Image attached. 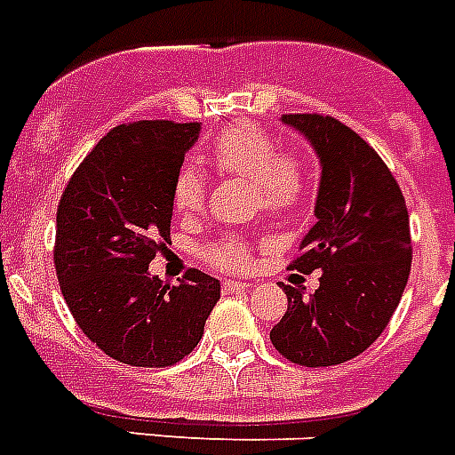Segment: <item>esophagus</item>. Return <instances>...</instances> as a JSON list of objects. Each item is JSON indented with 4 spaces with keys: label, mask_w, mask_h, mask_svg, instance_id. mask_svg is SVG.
<instances>
[{
    "label": "esophagus",
    "mask_w": 455,
    "mask_h": 455,
    "mask_svg": "<svg viewBox=\"0 0 455 455\" xmlns=\"http://www.w3.org/2000/svg\"><path fill=\"white\" fill-rule=\"evenodd\" d=\"M251 282L247 280H224V291H238V289H250Z\"/></svg>",
    "instance_id": "34e87169"
}]
</instances>
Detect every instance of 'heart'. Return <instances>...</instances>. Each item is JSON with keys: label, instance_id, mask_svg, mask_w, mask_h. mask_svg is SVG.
Here are the masks:
<instances>
[{"label": "heart", "instance_id": "b5f03b06", "mask_svg": "<svg viewBox=\"0 0 455 455\" xmlns=\"http://www.w3.org/2000/svg\"><path fill=\"white\" fill-rule=\"evenodd\" d=\"M205 162L220 178L250 182L259 210L275 220L291 215L310 185V171L303 152L296 145H277L273 133L251 122L224 129L210 143ZM205 194V182L196 171L185 166L175 173L171 198L178 215L189 217L201 212ZM204 259L220 270H243L250 263V247L240 238L227 235L205 247Z\"/></svg>", "mask_w": 455, "mask_h": 455}]
</instances>
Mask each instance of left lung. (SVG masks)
I'll return each mask as SVG.
<instances>
[{
    "mask_svg": "<svg viewBox=\"0 0 455 455\" xmlns=\"http://www.w3.org/2000/svg\"><path fill=\"white\" fill-rule=\"evenodd\" d=\"M322 162L316 224L291 268L322 270L305 296L284 286L286 312L270 331L280 356L326 368L363 354L391 322L411 266L410 212L403 189L375 148L331 116L289 113Z\"/></svg>",
    "mask_w": 455,
    "mask_h": 455,
    "instance_id": "1",
    "label": "left lung"
}]
</instances>
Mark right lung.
I'll return each instance as SVG.
<instances>
[{"instance_id":"1","label":"right lung","mask_w":455,"mask_h":455,"mask_svg":"<svg viewBox=\"0 0 455 455\" xmlns=\"http://www.w3.org/2000/svg\"><path fill=\"white\" fill-rule=\"evenodd\" d=\"M198 122L139 120L110 129L57 205V280L87 339L136 368L180 363L204 335L220 282L189 268L178 286L148 266L171 240L173 178Z\"/></svg>"}]
</instances>
